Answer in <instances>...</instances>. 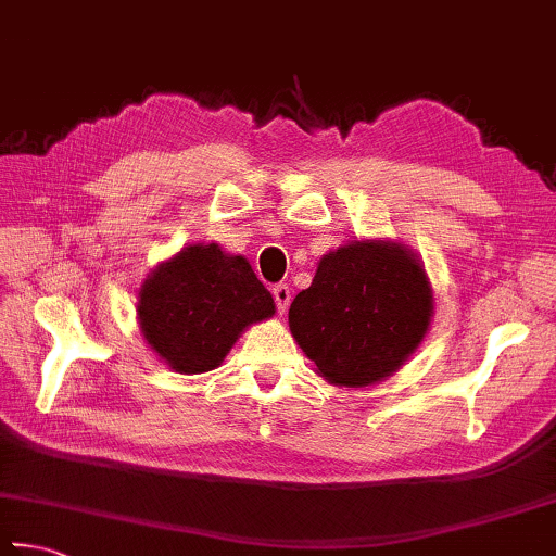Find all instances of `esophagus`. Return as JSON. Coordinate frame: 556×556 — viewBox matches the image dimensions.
<instances>
[{
  "mask_svg": "<svg viewBox=\"0 0 556 556\" xmlns=\"http://www.w3.org/2000/svg\"><path fill=\"white\" fill-rule=\"evenodd\" d=\"M271 296H275V301H277V308L285 313L287 306H289V301H291L289 285H275V287H271Z\"/></svg>",
  "mask_w": 556,
  "mask_h": 556,
  "instance_id": "34e87169",
  "label": "esophagus"
}]
</instances>
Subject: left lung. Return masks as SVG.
<instances>
[{"label": "left lung", "instance_id": "obj_1", "mask_svg": "<svg viewBox=\"0 0 556 556\" xmlns=\"http://www.w3.org/2000/svg\"><path fill=\"white\" fill-rule=\"evenodd\" d=\"M426 269L396 243L355 240L318 262L289 308V328L318 375L369 387L396 371L430 326Z\"/></svg>", "mask_w": 556, "mask_h": 556}]
</instances>
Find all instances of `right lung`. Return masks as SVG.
Here are the masks:
<instances>
[{
	"instance_id": "right-lung-1",
	"label": "right lung",
	"mask_w": 556,
	"mask_h": 556,
	"mask_svg": "<svg viewBox=\"0 0 556 556\" xmlns=\"http://www.w3.org/2000/svg\"><path fill=\"white\" fill-rule=\"evenodd\" d=\"M275 313V301L250 262L216 243L189 245L146 279L140 330L169 367L185 375L216 369L250 323Z\"/></svg>"
}]
</instances>
